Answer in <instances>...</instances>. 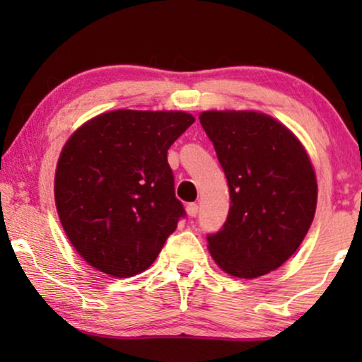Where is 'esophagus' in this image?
Segmentation results:
<instances>
[{
  "label": "esophagus",
  "instance_id": "obj_1",
  "mask_svg": "<svg viewBox=\"0 0 362 362\" xmlns=\"http://www.w3.org/2000/svg\"><path fill=\"white\" fill-rule=\"evenodd\" d=\"M186 211L187 214H189V217H196L197 212H199V206L194 204V202H189V204L186 206Z\"/></svg>",
  "mask_w": 362,
  "mask_h": 362
}]
</instances>
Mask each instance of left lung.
Segmentation results:
<instances>
[{
  "label": "left lung",
  "instance_id": "8db88e82",
  "mask_svg": "<svg viewBox=\"0 0 362 362\" xmlns=\"http://www.w3.org/2000/svg\"><path fill=\"white\" fill-rule=\"evenodd\" d=\"M201 125L227 177L224 226L207 234L216 264L239 279L279 269L303 242L316 209V176L288 128L257 112H202Z\"/></svg>",
  "mask_w": 362,
  "mask_h": 362
}]
</instances>
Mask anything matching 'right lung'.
I'll return each instance as SVG.
<instances>
[{"label":"right lung","instance_id":"add662e5","mask_svg":"<svg viewBox=\"0 0 362 362\" xmlns=\"http://www.w3.org/2000/svg\"><path fill=\"white\" fill-rule=\"evenodd\" d=\"M192 123L185 112L115 110L69 138L54 196L66 235L93 269L141 274L186 217L168 150Z\"/></svg>","mask_w":362,"mask_h":362}]
</instances>
